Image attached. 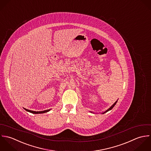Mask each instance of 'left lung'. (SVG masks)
Listing matches in <instances>:
<instances>
[{"mask_svg": "<svg viewBox=\"0 0 151 151\" xmlns=\"http://www.w3.org/2000/svg\"><path fill=\"white\" fill-rule=\"evenodd\" d=\"M117 101H116V102H115V103H114V104H113V106H111V107H110V108H109V109H108V110H106V111H105V112H104V113H103V114H104V113H106V112H107V111H109V110H111V109H113V107H114V106H115V105H116V103H117Z\"/></svg>", "mask_w": 151, "mask_h": 151, "instance_id": "obj_1", "label": "left lung"}]
</instances>
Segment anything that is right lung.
<instances>
[{
    "label": "right lung",
    "instance_id": "add662e5",
    "mask_svg": "<svg viewBox=\"0 0 151 151\" xmlns=\"http://www.w3.org/2000/svg\"><path fill=\"white\" fill-rule=\"evenodd\" d=\"M27 111H29L31 113L33 114H40V113H47L48 111H49L50 110V109L49 110H44V111H32V110H27L26 109H24Z\"/></svg>",
    "mask_w": 151,
    "mask_h": 151
}]
</instances>
